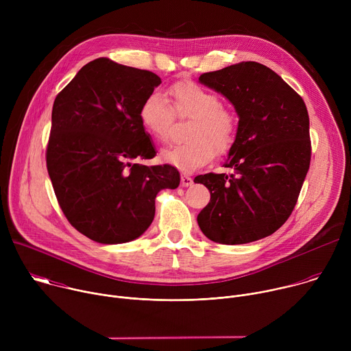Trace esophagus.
<instances>
[{"instance_id":"obj_1","label":"esophagus","mask_w":351,"mask_h":351,"mask_svg":"<svg viewBox=\"0 0 351 351\" xmlns=\"http://www.w3.org/2000/svg\"><path fill=\"white\" fill-rule=\"evenodd\" d=\"M180 184H182L183 187H189V186L193 184V179H191L189 175H182V176H180Z\"/></svg>"}]
</instances>
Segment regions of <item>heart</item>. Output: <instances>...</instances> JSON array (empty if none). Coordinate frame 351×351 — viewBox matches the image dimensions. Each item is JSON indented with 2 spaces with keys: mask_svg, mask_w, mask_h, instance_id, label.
Returning <instances> with one entry per match:
<instances>
[{
  "mask_svg": "<svg viewBox=\"0 0 351 351\" xmlns=\"http://www.w3.org/2000/svg\"><path fill=\"white\" fill-rule=\"evenodd\" d=\"M172 106L158 91L149 93L140 106L138 119L144 130L158 141H167L178 118H191L189 143L175 144L161 152L164 162L191 172L214 158L216 148L223 153L236 136L234 117L222 108L221 98L193 82H178L169 88Z\"/></svg>",
  "mask_w": 351,
  "mask_h": 351,
  "instance_id": "1",
  "label": "heart"
}]
</instances>
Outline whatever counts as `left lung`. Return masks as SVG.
Returning <instances> with one entry per match:
<instances>
[{
    "instance_id": "1",
    "label": "left lung",
    "mask_w": 351,
    "mask_h": 351,
    "mask_svg": "<svg viewBox=\"0 0 351 351\" xmlns=\"http://www.w3.org/2000/svg\"><path fill=\"white\" fill-rule=\"evenodd\" d=\"M198 82L222 94L239 117L223 164L234 173L194 179L211 193L198 226L221 244L264 239L290 217L310 168L306 104L278 73L253 61L203 73Z\"/></svg>"
}]
</instances>
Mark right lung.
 Segmentation results:
<instances>
[{
	"instance_id": "right-lung-1",
	"label": "right lung",
	"mask_w": 351,
	"mask_h": 351,
	"mask_svg": "<svg viewBox=\"0 0 351 351\" xmlns=\"http://www.w3.org/2000/svg\"><path fill=\"white\" fill-rule=\"evenodd\" d=\"M160 84L153 72L98 58L54 101L48 175L66 219L97 243L140 237L154 219L157 194L180 183L171 165L134 162L156 157L138 110Z\"/></svg>"
}]
</instances>
